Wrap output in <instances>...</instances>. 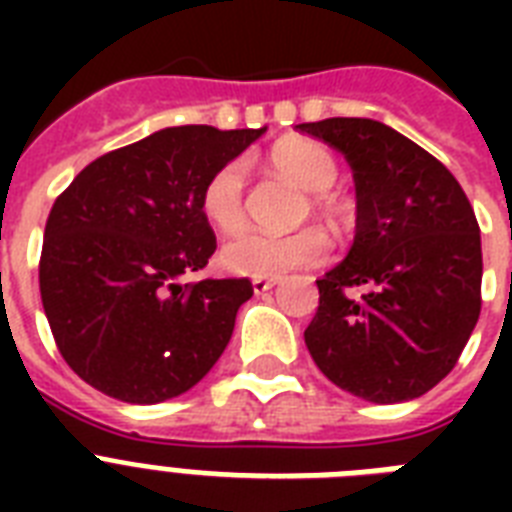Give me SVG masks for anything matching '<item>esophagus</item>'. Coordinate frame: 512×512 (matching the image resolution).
<instances>
[{
  "instance_id": "1",
  "label": "esophagus",
  "mask_w": 512,
  "mask_h": 512,
  "mask_svg": "<svg viewBox=\"0 0 512 512\" xmlns=\"http://www.w3.org/2000/svg\"><path fill=\"white\" fill-rule=\"evenodd\" d=\"M276 284H279L276 279H252V289H255V295H263V292L273 289Z\"/></svg>"
}]
</instances>
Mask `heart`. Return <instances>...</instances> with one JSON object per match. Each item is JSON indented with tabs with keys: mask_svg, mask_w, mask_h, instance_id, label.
<instances>
[{
	"mask_svg": "<svg viewBox=\"0 0 512 512\" xmlns=\"http://www.w3.org/2000/svg\"><path fill=\"white\" fill-rule=\"evenodd\" d=\"M271 167L276 175L308 191L311 212L335 217L340 204L327 188L337 180V162L327 148L311 140H284L271 151ZM201 215L217 233L233 236L247 225L244 204V164L228 162L201 188ZM329 255V236L321 228H300L295 233H247L225 244L220 260L228 271L252 279H276L297 268L324 263Z\"/></svg>",
	"mask_w": 512,
	"mask_h": 512,
	"instance_id": "obj_1",
	"label": "heart"
}]
</instances>
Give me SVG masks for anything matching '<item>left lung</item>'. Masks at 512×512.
I'll return each instance as SVG.
<instances>
[{
    "label": "left lung",
    "mask_w": 512,
    "mask_h": 512,
    "mask_svg": "<svg viewBox=\"0 0 512 512\" xmlns=\"http://www.w3.org/2000/svg\"><path fill=\"white\" fill-rule=\"evenodd\" d=\"M348 159L356 236L324 273L305 329L337 388L372 404L428 393L452 372L481 313V233L454 175L374 119L297 124Z\"/></svg>",
    "instance_id": "left-lung-1"
}]
</instances>
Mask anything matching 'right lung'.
Returning <instances> with one entry per match:
<instances>
[{
  "label": "right lung",
  "mask_w": 512,
  "mask_h": 512,
  "mask_svg": "<svg viewBox=\"0 0 512 512\" xmlns=\"http://www.w3.org/2000/svg\"><path fill=\"white\" fill-rule=\"evenodd\" d=\"M260 130L167 127L87 164L44 228L39 292L60 356L127 404L191 390L223 356L249 279H204L217 249L201 188Z\"/></svg>",
  "instance_id": "right-lung-1"
}]
</instances>
